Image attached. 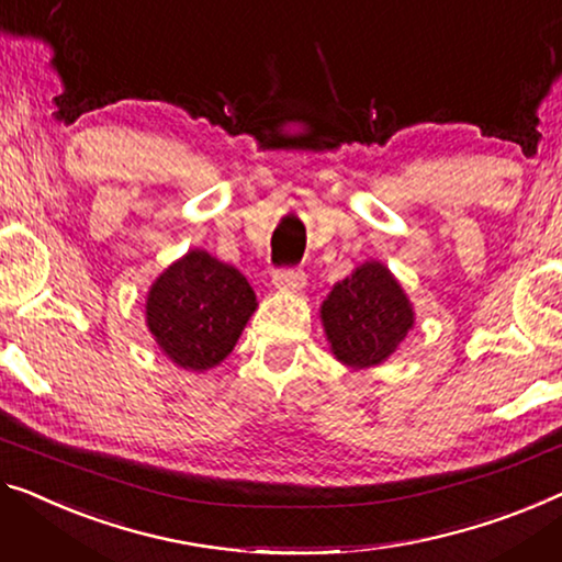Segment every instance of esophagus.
Returning a JSON list of instances; mask_svg holds the SVG:
<instances>
[{"instance_id": "34e87169", "label": "esophagus", "mask_w": 562, "mask_h": 562, "mask_svg": "<svg viewBox=\"0 0 562 562\" xmlns=\"http://www.w3.org/2000/svg\"><path fill=\"white\" fill-rule=\"evenodd\" d=\"M272 284L280 292H300L305 288V274L300 270H280L272 274Z\"/></svg>"}]
</instances>
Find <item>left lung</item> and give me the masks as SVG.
<instances>
[{
  "label": "left lung",
  "mask_w": 562,
  "mask_h": 562,
  "mask_svg": "<svg viewBox=\"0 0 562 562\" xmlns=\"http://www.w3.org/2000/svg\"><path fill=\"white\" fill-rule=\"evenodd\" d=\"M321 323L335 361L358 371L386 363L414 330L416 313L396 274L368 259L323 300Z\"/></svg>",
  "instance_id": "8db88e82"
}]
</instances>
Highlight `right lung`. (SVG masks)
Here are the masks:
<instances>
[{
	"label": "right lung",
	"mask_w": 562,
	"mask_h": 562,
	"mask_svg": "<svg viewBox=\"0 0 562 562\" xmlns=\"http://www.w3.org/2000/svg\"><path fill=\"white\" fill-rule=\"evenodd\" d=\"M255 310V290L237 267L189 249L150 282L146 325L173 366L204 373L232 353Z\"/></svg>",
	"instance_id": "obj_1"
}]
</instances>
